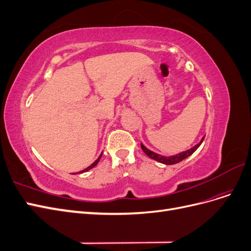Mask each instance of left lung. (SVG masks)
<instances>
[{"label": "left lung", "instance_id": "8db88e82", "mask_svg": "<svg viewBox=\"0 0 251 251\" xmlns=\"http://www.w3.org/2000/svg\"><path fill=\"white\" fill-rule=\"evenodd\" d=\"M203 139H204V137L201 139V141H200L198 144H196L195 147L191 148V149L187 150V151H181V153H179V154H177V155H173V156H162V155H159V154L155 153V151H151V150H149L148 148L144 147L142 143H141V149H142V151H144V153H146L150 158L154 159V160H156V161H158V162H160V163L171 165V164H176V163H178V162L183 160V159L187 158L188 156H191V155L194 153V151H196V150L201 146V143L203 142Z\"/></svg>", "mask_w": 251, "mask_h": 251}]
</instances>
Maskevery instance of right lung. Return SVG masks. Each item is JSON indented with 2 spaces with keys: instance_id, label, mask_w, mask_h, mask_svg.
Segmentation results:
<instances>
[{
  "instance_id": "add662e5",
  "label": "right lung",
  "mask_w": 251,
  "mask_h": 251,
  "mask_svg": "<svg viewBox=\"0 0 251 251\" xmlns=\"http://www.w3.org/2000/svg\"><path fill=\"white\" fill-rule=\"evenodd\" d=\"M101 155H102V154H100V156L97 158V160H95V161H94V162H93L92 164H91L90 166H88V168H87V169H85V170H83V171H81V172H79V173H85V172H88V171H89V170H91V169H93V168H94V166H95V165H96V164L98 163V161H100V159L101 158Z\"/></svg>"
}]
</instances>
